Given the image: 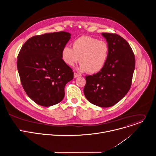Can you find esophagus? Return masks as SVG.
Here are the masks:
<instances>
[{
    "label": "esophagus",
    "mask_w": 156,
    "mask_h": 156,
    "mask_svg": "<svg viewBox=\"0 0 156 156\" xmlns=\"http://www.w3.org/2000/svg\"><path fill=\"white\" fill-rule=\"evenodd\" d=\"M79 76H80L79 74H77V73H76L74 74V78H77V77H78Z\"/></svg>",
    "instance_id": "esophagus-1"
}]
</instances>
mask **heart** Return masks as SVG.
<instances>
[{"label": "heart", "mask_w": 156, "mask_h": 156, "mask_svg": "<svg viewBox=\"0 0 156 156\" xmlns=\"http://www.w3.org/2000/svg\"><path fill=\"white\" fill-rule=\"evenodd\" d=\"M108 46L105 41L89 36H82L73 43L72 48L64 46L61 51L63 62L73 67L79 62L78 71L94 74L105 66L108 57Z\"/></svg>", "instance_id": "heart-1"}]
</instances>
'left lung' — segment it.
<instances>
[{"label": "left lung", "instance_id": "8db88e82", "mask_svg": "<svg viewBox=\"0 0 156 156\" xmlns=\"http://www.w3.org/2000/svg\"><path fill=\"white\" fill-rule=\"evenodd\" d=\"M108 43V57L101 70L85 77L84 95L90 103L107 108L113 106L128 92L135 67L129 43L118 34L101 33Z\"/></svg>", "mask_w": 156, "mask_h": 156}]
</instances>
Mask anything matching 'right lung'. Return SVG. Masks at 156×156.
Segmentation results:
<instances>
[{"mask_svg":"<svg viewBox=\"0 0 156 156\" xmlns=\"http://www.w3.org/2000/svg\"><path fill=\"white\" fill-rule=\"evenodd\" d=\"M65 31L46 33L28 39L17 59V69L23 87L37 104L49 107L64 97L66 83L74 73L61 58L62 49L71 39Z\"/></svg>","mask_w":156,"mask_h":156,"instance_id":"1","label":"right lung"}]
</instances>
